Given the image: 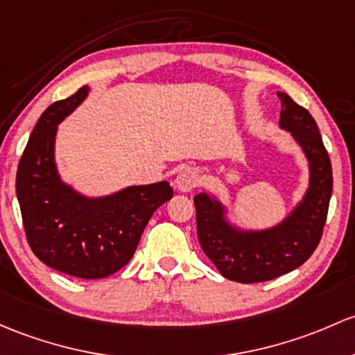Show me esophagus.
I'll use <instances>...</instances> for the list:
<instances>
[{
  "label": "esophagus",
  "mask_w": 355,
  "mask_h": 355,
  "mask_svg": "<svg viewBox=\"0 0 355 355\" xmlns=\"http://www.w3.org/2000/svg\"><path fill=\"white\" fill-rule=\"evenodd\" d=\"M199 182H200L199 171H197L196 168L189 166V168H184V170L177 175L175 184H177V189L180 190V192H189V190L196 189L197 185H199Z\"/></svg>",
  "instance_id": "34e87169"
}]
</instances>
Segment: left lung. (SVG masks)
Wrapping results in <instances>:
<instances>
[{"label":"left lung","instance_id":"8db88e82","mask_svg":"<svg viewBox=\"0 0 355 355\" xmlns=\"http://www.w3.org/2000/svg\"><path fill=\"white\" fill-rule=\"evenodd\" d=\"M281 100V125L293 132L311 166V184L301 206L281 226L238 234L221 219V206L206 193L193 197L197 234L204 253L223 277L234 282H266L287 274L313 255L327 223L334 177L328 151L315 119L289 95Z\"/></svg>","mask_w":355,"mask_h":355}]
</instances>
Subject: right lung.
Masks as SVG:
<instances>
[{"mask_svg": "<svg viewBox=\"0 0 355 355\" xmlns=\"http://www.w3.org/2000/svg\"><path fill=\"white\" fill-rule=\"evenodd\" d=\"M87 93L81 87L40 115L18 163L17 197L27 241L40 262L73 277L102 279L132 259L149 218L173 197V189L159 182L85 199L59 182L55 129Z\"/></svg>", "mask_w": 355, "mask_h": 355, "instance_id": "1", "label": "right lung"}]
</instances>
